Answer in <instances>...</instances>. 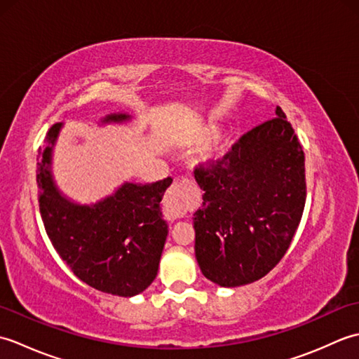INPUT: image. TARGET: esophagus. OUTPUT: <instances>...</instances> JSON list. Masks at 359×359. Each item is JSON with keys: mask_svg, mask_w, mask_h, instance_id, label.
Instances as JSON below:
<instances>
[{"mask_svg": "<svg viewBox=\"0 0 359 359\" xmlns=\"http://www.w3.org/2000/svg\"><path fill=\"white\" fill-rule=\"evenodd\" d=\"M194 199H196V191H194V187L189 184V180L175 182L165 197V202H163L165 216L170 220L184 217L187 215L189 205H193Z\"/></svg>", "mask_w": 359, "mask_h": 359, "instance_id": "esophagus-1", "label": "esophagus"}]
</instances>
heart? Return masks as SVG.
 Wrapping results in <instances>:
<instances>
[{"label": "heart", "instance_id": "heart-1", "mask_svg": "<svg viewBox=\"0 0 359 359\" xmlns=\"http://www.w3.org/2000/svg\"><path fill=\"white\" fill-rule=\"evenodd\" d=\"M217 131V125L205 123L196 128L188 137V143L193 144V147L205 144L199 152V157H197V163L203 168L216 166L225 157L231 144L230 137H216Z\"/></svg>", "mask_w": 359, "mask_h": 359}]
</instances>
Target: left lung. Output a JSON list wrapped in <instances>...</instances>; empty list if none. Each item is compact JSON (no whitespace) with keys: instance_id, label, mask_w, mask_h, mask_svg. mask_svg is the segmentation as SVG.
<instances>
[{"instance_id":"left-lung-1","label":"left lung","mask_w":359,"mask_h":359,"mask_svg":"<svg viewBox=\"0 0 359 359\" xmlns=\"http://www.w3.org/2000/svg\"><path fill=\"white\" fill-rule=\"evenodd\" d=\"M304 151L284 111L243 134L212 168L197 166L203 189L194 212L196 259L220 287L264 278L292 243L306 205Z\"/></svg>"}]
</instances>
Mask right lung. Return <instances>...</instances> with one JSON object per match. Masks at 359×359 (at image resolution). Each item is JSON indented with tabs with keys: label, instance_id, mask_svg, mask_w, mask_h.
<instances>
[{
	"label": "right lung",
	"instance_id": "add662e5",
	"mask_svg": "<svg viewBox=\"0 0 359 359\" xmlns=\"http://www.w3.org/2000/svg\"><path fill=\"white\" fill-rule=\"evenodd\" d=\"M131 118L118 112L102 123H123ZM55 123L46 137L36 168L41 219L60 257L75 276L103 293L131 297L156 279L168 225L160 202L171 177L154 184H123L112 196L93 205L67 199L52 177V148L62 129Z\"/></svg>",
	"mask_w": 359,
	"mask_h": 359
}]
</instances>
